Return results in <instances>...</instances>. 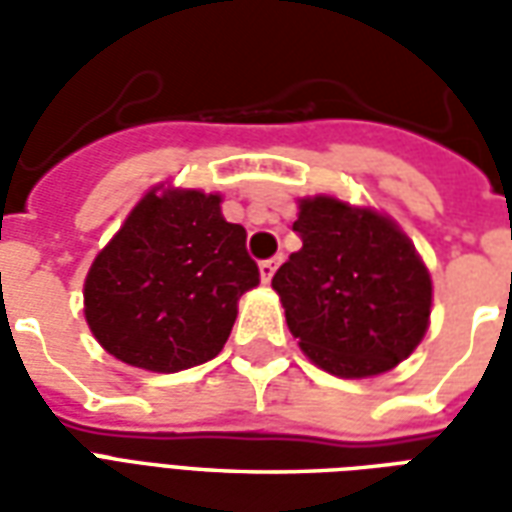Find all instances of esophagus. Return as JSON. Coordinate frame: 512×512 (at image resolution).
Returning a JSON list of instances; mask_svg holds the SVG:
<instances>
[{
  "label": "esophagus",
  "mask_w": 512,
  "mask_h": 512,
  "mask_svg": "<svg viewBox=\"0 0 512 512\" xmlns=\"http://www.w3.org/2000/svg\"><path fill=\"white\" fill-rule=\"evenodd\" d=\"M279 260H282V257H271V260H263V263H260V279H263V282H271V277H274V271H277L279 266Z\"/></svg>",
  "instance_id": "obj_1"
}]
</instances>
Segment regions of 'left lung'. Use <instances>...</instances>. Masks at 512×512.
Returning a JSON list of instances; mask_svg holds the SVG:
<instances>
[{"instance_id":"1","label":"left lung","mask_w":512,"mask_h":512,"mask_svg":"<svg viewBox=\"0 0 512 512\" xmlns=\"http://www.w3.org/2000/svg\"><path fill=\"white\" fill-rule=\"evenodd\" d=\"M293 230L301 249L271 288L312 365L337 378H370L414 354L428 332L433 282L395 219L315 194L299 200Z\"/></svg>"}]
</instances>
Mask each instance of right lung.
<instances>
[{"label": "right lung", "instance_id": "add662e5", "mask_svg": "<svg viewBox=\"0 0 512 512\" xmlns=\"http://www.w3.org/2000/svg\"><path fill=\"white\" fill-rule=\"evenodd\" d=\"M260 271L222 194L161 183L136 202L84 279V318L106 354L178 373L219 354Z\"/></svg>", "mask_w": 512, "mask_h": 512}]
</instances>
